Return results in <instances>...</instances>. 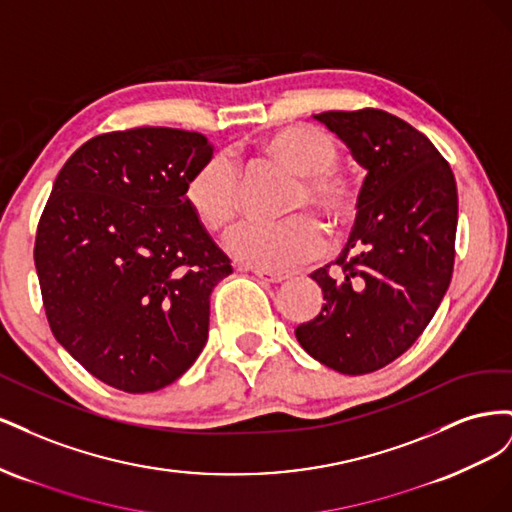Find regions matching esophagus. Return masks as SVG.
<instances>
[{
	"label": "esophagus",
	"instance_id": "34e87169",
	"mask_svg": "<svg viewBox=\"0 0 512 512\" xmlns=\"http://www.w3.org/2000/svg\"><path fill=\"white\" fill-rule=\"evenodd\" d=\"M254 275L260 277V280L269 282V284H280V282H284L290 277V273H286V271H265V269H256Z\"/></svg>",
	"mask_w": 512,
	"mask_h": 512
}]
</instances>
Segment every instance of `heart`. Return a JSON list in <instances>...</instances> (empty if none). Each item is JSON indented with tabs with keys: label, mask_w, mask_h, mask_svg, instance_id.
Segmentation results:
<instances>
[{
	"label": "heart",
	"mask_w": 512,
	"mask_h": 512,
	"mask_svg": "<svg viewBox=\"0 0 512 512\" xmlns=\"http://www.w3.org/2000/svg\"><path fill=\"white\" fill-rule=\"evenodd\" d=\"M260 153L294 175L284 203V211L292 215L277 222L252 220L237 226L228 239V250L243 265L286 269L320 254L327 241L316 218L294 211H316L333 230H342L361 209V183L337 168L342 158L337 138L309 123L269 134L260 143ZM183 198L200 226L209 232H224L243 205L239 166L224 153H213L192 170Z\"/></svg>",
	"instance_id": "1"
}]
</instances>
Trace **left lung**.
Returning a JSON list of instances; mask_svg holds the SVG:
<instances>
[{"label": "left lung", "mask_w": 512, "mask_h": 512, "mask_svg": "<svg viewBox=\"0 0 512 512\" xmlns=\"http://www.w3.org/2000/svg\"><path fill=\"white\" fill-rule=\"evenodd\" d=\"M367 168L348 245L312 280L320 314L294 331L339 374H371L404 354L440 307L455 267L457 185L429 138L380 108L316 115Z\"/></svg>", "instance_id": "8db88e82"}]
</instances>
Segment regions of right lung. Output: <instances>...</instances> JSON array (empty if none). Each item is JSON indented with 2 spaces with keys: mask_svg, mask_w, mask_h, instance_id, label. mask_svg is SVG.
<instances>
[{
  "mask_svg": "<svg viewBox=\"0 0 512 512\" xmlns=\"http://www.w3.org/2000/svg\"><path fill=\"white\" fill-rule=\"evenodd\" d=\"M207 136L132 128L89 138L53 183L34 262L57 342L91 376L153 393L192 367L230 258L185 205Z\"/></svg>",
  "mask_w": 512,
  "mask_h": 512,
  "instance_id": "add662e5",
  "label": "right lung"
}]
</instances>
